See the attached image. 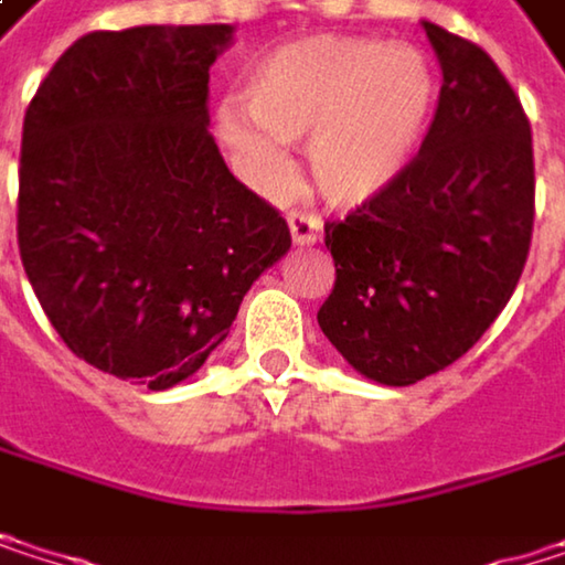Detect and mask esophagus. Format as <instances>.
<instances>
[{
  "mask_svg": "<svg viewBox=\"0 0 565 565\" xmlns=\"http://www.w3.org/2000/svg\"><path fill=\"white\" fill-rule=\"evenodd\" d=\"M287 225H290L294 245H313V242H320V235H323L320 218L310 215V212H290V215H287Z\"/></svg>",
  "mask_w": 565,
  "mask_h": 565,
  "instance_id": "1",
  "label": "esophagus"
}]
</instances>
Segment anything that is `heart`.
Returning <instances> with one entry per match:
<instances>
[{
	"instance_id": "b5f03b06",
	"label": "heart",
	"mask_w": 565,
	"mask_h": 565,
	"mask_svg": "<svg viewBox=\"0 0 565 565\" xmlns=\"http://www.w3.org/2000/svg\"><path fill=\"white\" fill-rule=\"evenodd\" d=\"M245 107L263 130L228 110L218 134L262 185L290 182L284 143H310V172L323 199L363 205L418 157L435 110V71L405 45L317 35L265 57L245 87Z\"/></svg>"
}]
</instances>
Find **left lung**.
<instances>
[{
	"label": "left lung",
	"mask_w": 565,
	"mask_h": 565,
	"mask_svg": "<svg viewBox=\"0 0 565 565\" xmlns=\"http://www.w3.org/2000/svg\"><path fill=\"white\" fill-rule=\"evenodd\" d=\"M441 64L418 157L323 225L337 281L317 323L373 383L412 386L465 356L508 307L533 235V137L484 49L422 22Z\"/></svg>",
	"instance_id": "obj_1"
}]
</instances>
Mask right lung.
Wrapping results in <instances>:
<instances>
[{"label": "right lung", "instance_id": "obj_1", "mask_svg": "<svg viewBox=\"0 0 565 565\" xmlns=\"http://www.w3.org/2000/svg\"><path fill=\"white\" fill-rule=\"evenodd\" d=\"M228 42L232 25L81 35L25 110L19 255L35 297L74 356L157 393L209 360L290 248L209 134Z\"/></svg>", "mask_w": 565, "mask_h": 565}]
</instances>
